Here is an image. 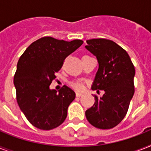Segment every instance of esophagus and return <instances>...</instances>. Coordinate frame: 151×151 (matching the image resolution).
Listing matches in <instances>:
<instances>
[{
    "label": "esophagus",
    "mask_w": 151,
    "mask_h": 151,
    "mask_svg": "<svg viewBox=\"0 0 151 151\" xmlns=\"http://www.w3.org/2000/svg\"><path fill=\"white\" fill-rule=\"evenodd\" d=\"M82 95H83V93H81V92H76V96H77V97L81 96Z\"/></svg>",
    "instance_id": "1"
}]
</instances>
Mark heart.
<instances>
[{
    "label": "heart",
    "instance_id": "obj_1",
    "mask_svg": "<svg viewBox=\"0 0 151 151\" xmlns=\"http://www.w3.org/2000/svg\"><path fill=\"white\" fill-rule=\"evenodd\" d=\"M85 56H88V55H85ZM70 85L73 88H75L76 90H78V91H81V90L84 88V84H83L82 82L79 81H71Z\"/></svg>",
    "mask_w": 151,
    "mask_h": 151
}]
</instances>
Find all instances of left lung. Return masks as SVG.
<instances>
[{
    "instance_id": "1",
    "label": "left lung",
    "mask_w": 151,
    "mask_h": 151,
    "mask_svg": "<svg viewBox=\"0 0 151 151\" xmlns=\"http://www.w3.org/2000/svg\"><path fill=\"white\" fill-rule=\"evenodd\" d=\"M85 48L96 56L99 69L92 90H103V97L95 95V103L85 111L88 122L99 129L117 126L125 117L135 92V67L129 54L111 40L87 41Z\"/></svg>"
}]
</instances>
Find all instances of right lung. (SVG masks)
Here are the masks:
<instances>
[{
  "instance_id": "right-lung-1",
  "label": "right lung",
  "mask_w": 151,
  "mask_h": 151,
  "mask_svg": "<svg viewBox=\"0 0 151 151\" xmlns=\"http://www.w3.org/2000/svg\"><path fill=\"white\" fill-rule=\"evenodd\" d=\"M82 44L78 39L66 41L44 37L33 42L20 56L14 75L16 100L34 127L51 130L66 119L75 92L66 85L57 92L49 89V85L65 59Z\"/></svg>"
}]
</instances>
